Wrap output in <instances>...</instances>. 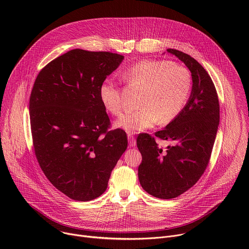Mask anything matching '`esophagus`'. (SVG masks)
<instances>
[{
    "mask_svg": "<svg viewBox=\"0 0 249 249\" xmlns=\"http://www.w3.org/2000/svg\"><path fill=\"white\" fill-rule=\"evenodd\" d=\"M128 139H129V145L130 147H135L136 146V139L133 135L128 134Z\"/></svg>",
    "mask_w": 249,
    "mask_h": 249,
    "instance_id": "34e87169",
    "label": "esophagus"
}]
</instances>
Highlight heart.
Segmentation results:
<instances>
[{"label": "heart", "instance_id": "b5f03b06", "mask_svg": "<svg viewBox=\"0 0 249 249\" xmlns=\"http://www.w3.org/2000/svg\"><path fill=\"white\" fill-rule=\"evenodd\" d=\"M124 78L132 85L143 87L138 110H131L116 122L117 128L128 134L143 132L160 120L165 124L178 116L189 99L192 77L189 70L167 60H141L129 67ZM99 99L104 108L119 115L124 108L122 93L111 80H104L99 87Z\"/></svg>", "mask_w": 249, "mask_h": 249}]
</instances>
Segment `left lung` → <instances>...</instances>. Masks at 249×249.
Wrapping results in <instances>:
<instances>
[{"instance_id": "obj_1", "label": "left lung", "mask_w": 249, "mask_h": 249, "mask_svg": "<svg viewBox=\"0 0 249 249\" xmlns=\"http://www.w3.org/2000/svg\"><path fill=\"white\" fill-rule=\"evenodd\" d=\"M189 69L192 90L182 112L155 136L172 145L160 148L155 137L140 134L138 168L143 189L160 199H172L191 188L208 166L220 122L216 88L207 71L190 55L167 49Z\"/></svg>"}]
</instances>
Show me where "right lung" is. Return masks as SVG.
<instances>
[{"mask_svg": "<svg viewBox=\"0 0 249 249\" xmlns=\"http://www.w3.org/2000/svg\"><path fill=\"white\" fill-rule=\"evenodd\" d=\"M123 59L74 49L47 64L34 82L29 98L34 153L48 180L73 200L87 202L104 193L127 149L125 131H108L98 94Z\"/></svg>", "mask_w": 249, "mask_h": 249, "instance_id": "add662e5", "label": "right lung"}]
</instances>
